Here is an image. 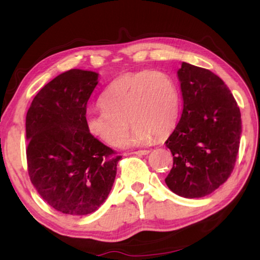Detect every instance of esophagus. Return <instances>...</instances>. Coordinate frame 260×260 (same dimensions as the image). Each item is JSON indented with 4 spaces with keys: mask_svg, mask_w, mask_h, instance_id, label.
<instances>
[{
    "mask_svg": "<svg viewBox=\"0 0 260 260\" xmlns=\"http://www.w3.org/2000/svg\"><path fill=\"white\" fill-rule=\"evenodd\" d=\"M149 152H150V150H138L133 153H135V155H139V156H142V155H148Z\"/></svg>",
    "mask_w": 260,
    "mask_h": 260,
    "instance_id": "esophagus-1",
    "label": "esophagus"
}]
</instances>
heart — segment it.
Segmentation results:
<instances>
[{"label":"heart","mask_w":260,"mask_h":260,"mask_svg":"<svg viewBox=\"0 0 260 260\" xmlns=\"http://www.w3.org/2000/svg\"><path fill=\"white\" fill-rule=\"evenodd\" d=\"M102 109L86 114V128L109 146L119 147L134 127L128 144L162 138L177 125L181 98L177 83L166 73L151 70L122 74L101 98Z\"/></svg>","instance_id":"b5f03b06"}]
</instances>
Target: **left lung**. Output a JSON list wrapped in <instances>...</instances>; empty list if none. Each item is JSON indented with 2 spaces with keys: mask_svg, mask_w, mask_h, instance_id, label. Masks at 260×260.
I'll return each instance as SVG.
<instances>
[{
  "mask_svg": "<svg viewBox=\"0 0 260 260\" xmlns=\"http://www.w3.org/2000/svg\"><path fill=\"white\" fill-rule=\"evenodd\" d=\"M178 78L183 110L165 142L173 155L165 182L179 196L199 199L226 182L234 170L241 112L225 82L210 70L182 63Z\"/></svg>",
  "mask_w": 260,
  "mask_h": 260,
  "instance_id": "1",
  "label": "left lung"
}]
</instances>
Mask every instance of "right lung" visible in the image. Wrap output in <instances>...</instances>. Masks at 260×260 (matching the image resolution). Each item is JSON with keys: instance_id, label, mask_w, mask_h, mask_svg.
Here are the masks:
<instances>
[{"instance_id": "add662e5", "label": "right lung", "mask_w": 260, "mask_h": 260, "mask_svg": "<svg viewBox=\"0 0 260 260\" xmlns=\"http://www.w3.org/2000/svg\"><path fill=\"white\" fill-rule=\"evenodd\" d=\"M98 83V73L70 70L39 91L26 114L29 179L42 200L64 214L98 210L121 158L86 128L87 103Z\"/></svg>"}]
</instances>
